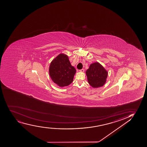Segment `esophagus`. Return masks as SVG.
Returning <instances> with one entry per match:
<instances>
[{"label": "esophagus", "mask_w": 147, "mask_h": 147, "mask_svg": "<svg viewBox=\"0 0 147 147\" xmlns=\"http://www.w3.org/2000/svg\"><path fill=\"white\" fill-rule=\"evenodd\" d=\"M80 72H82V73H84V69H80Z\"/></svg>", "instance_id": "obj_1"}]
</instances>
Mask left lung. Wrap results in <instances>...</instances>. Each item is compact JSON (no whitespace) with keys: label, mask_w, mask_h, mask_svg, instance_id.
<instances>
[{"label":"left lung","mask_w":147,"mask_h":147,"mask_svg":"<svg viewBox=\"0 0 147 147\" xmlns=\"http://www.w3.org/2000/svg\"><path fill=\"white\" fill-rule=\"evenodd\" d=\"M86 74L89 84L93 88H98L105 85L108 73L99 63L96 62L90 65Z\"/></svg>","instance_id":"1"}]
</instances>
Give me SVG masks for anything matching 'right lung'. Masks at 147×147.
Instances as JSON below:
<instances>
[{
    "instance_id": "1",
    "label": "right lung",
    "mask_w": 147,
    "mask_h": 147,
    "mask_svg": "<svg viewBox=\"0 0 147 147\" xmlns=\"http://www.w3.org/2000/svg\"><path fill=\"white\" fill-rule=\"evenodd\" d=\"M76 73V69L71 66L68 56L63 53L55 58L49 66L51 80L60 87L68 86L73 82Z\"/></svg>"
}]
</instances>
